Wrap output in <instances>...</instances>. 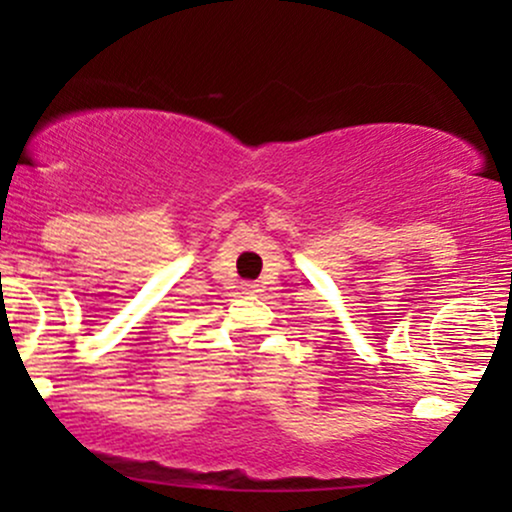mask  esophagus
I'll list each match as a JSON object with an SVG mask.
<instances>
[{
    "label": "esophagus",
    "instance_id": "1",
    "mask_svg": "<svg viewBox=\"0 0 512 512\" xmlns=\"http://www.w3.org/2000/svg\"><path fill=\"white\" fill-rule=\"evenodd\" d=\"M243 286H245V291H248V293L260 291V284H252V281H248V284H243Z\"/></svg>",
    "mask_w": 512,
    "mask_h": 512
}]
</instances>
